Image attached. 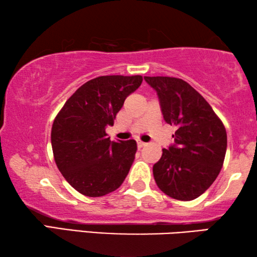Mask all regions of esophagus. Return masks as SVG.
Segmentation results:
<instances>
[{"instance_id":"obj_1","label":"esophagus","mask_w":257,"mask_h":257,"mask_svg":"<svg viewBox=\"0 0 257 257\" xmlns=\"http://www.w3.org/2000/svg\"><path fill=\"white\" fill-rule=\"evenodd\" d=\"M147 144L146 143H144V142H137V146H138V149H143V147H145Z\"/></svg>"}]
</instances>
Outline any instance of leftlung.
<instances>
[{
    "mask_svg": "<svg viewBox=\"0 0 257 257\" xmlns=\"http://www.w3.org/2000/svg\"><path fill=\"white\" fill-rule=\"evenodd\" d=\"M159 95L165 122L177 127L175 144L162 150L153 167L156 185L165 195L193 201L208 189L223 165L227 132L205 98L175 77H144Z\"/></svg>",
    "mask_w": 257,
    "mask_h": 257,
    "instance_id": "obj_1",
    "label": "left lung"
}]
</instances>
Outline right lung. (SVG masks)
I'll use <instances>...</instances> for the list:
<instances>
[{
	"label": "right lung",
	"instance_id": "add662e5",
	"mask_svg": "<svg viewBox=\"0 0 257 257\" xmlns=\"http://www.w3.org/2000/svg\"><path fill=\"white\" fill-rule=\"evenodd\" d=\"M142 81V76L94 78L80 86L55 116L51 143L56 167L85 196L112 193L128 175L136 141L111 142L105 127L113 125L124 99Z\"/></svg>",
	"mask_w": 257,
	"mask_h": 257
}]
</instances>
